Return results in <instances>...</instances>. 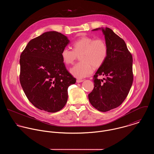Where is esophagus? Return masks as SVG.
<instances>
[{
  "mask_svg": "<svg viewBox=\"0 0 154 154\" xmlns=\"http://www.w3.org/2000/svg\"><path fill=\"white\" fill-rule=\"evenodd\" d=\"M84 81L83 80H82V79H77L76 80V82L77 83H81V82H83Z\"/></svg>",
  "mask_w": 154,
  "mask_h": 154,
  "instance_id": "obj_1",
  "label": "esophagus"
}]
</instances>
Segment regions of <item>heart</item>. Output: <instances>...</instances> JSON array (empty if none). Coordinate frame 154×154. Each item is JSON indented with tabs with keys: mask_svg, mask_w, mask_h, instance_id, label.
<instances>
[{
	"mask_svg": "<svg viewBox=\"0 0 154 154\" xmlns=\"http://www.w3.org/2000/svg\"><path fill=\"white\" fill-rule=\"evenodd\" d=\"M73 50L65 48L61 56L66 65L72 64L79 55L81 62L70 69V73L76 78L82 79L89 76L93 67L98 68L106 61L108 55L107 45L103 39H94L88 36L82 37L72 44Z\"/></svg>",
	"mask_w": 154,
	"mask_h": 154,
	"instance_id": "b5f03b06",
	"label": "heart"
}]
</instances>
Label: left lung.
Here are the masks:
<instances>
[{
    "instance_id": "8db88e82",
    "label": "left lung",
    "mask_w": 154,
    "mask_h": 154,
    "mask_svg": "<svg viewBox=\"0 0 154 154\" xmlns=\"http://www.w3.org/2000/svg\"><path fill=\"white\" fill-rule=\"evenodd\" d=\"M98 30L104 35L108 55L94 76V87L88 98L95 109L106 112L120 106L129 94L133 80V58L125 41L111 29L102 27L92 31ZM98 75L106 79H98Z\"/></svg>"
}]
</instances>
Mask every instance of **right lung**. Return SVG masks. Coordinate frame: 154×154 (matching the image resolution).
Listing matches in <instances>:
<instances>
[{"mask_svg":"<svg viewBox=\"0 0 154 154\" xmlns=\"http://www.w3.org/2000/svg\"><path fill=\"white\" fill-rule=\"evenodd\" d=\"M69 43L63 34L48 31L29 41L21 54V85L28 100L40 110H62L67 101L68 87L76 82L61 56Z\"/></svg>","mask_w":154,"mask_h":154,"instance_id":"obj_1","label":"right lung"}]
</instances>
